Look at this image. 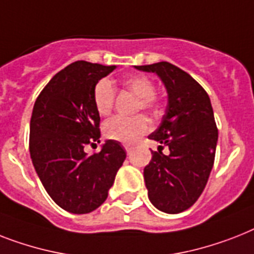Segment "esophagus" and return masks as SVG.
Here are the masks:
<instances>
[{"label": "esophagus", "mask_w": 254, "mask_h": 254, "mask_svg": "<svg viewBox=\"0 0 254 254\" xmlns=\"http://www.w3.org/2000/svg\"><path fill=\"white\" fill-rule=\"evenodd\" d=\"M133 146H125V150H127V154H129V155H130L131 154V151H133Z\"/></svg>", "instance_id": "1"}]
</instances>
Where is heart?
Returning <instances> with one entry per match:
<instances>
[{
  "label": "heart",
  "instance_id": "obj_1",
  "mask_svg": "<svg viewBox=\"0 0 254 254\" xmlns=\"http://www.w3.org/2000/svg\"><path fill=\"white\" fill-rule=\"evenodd\" d=\"M123 86L137 96L135 112L146 111L151 116L159 113V96L155 92L154 80L143 74H130L123 79ZM94 106L100 116H108L115 106L116 91L108 79H100L94 87ZM150 130V124L143 115L134 117H115L104 125V135L108 139L130 145Z\"/></svg>",
  "mask_w": 254,
  "mask_h": 254
}]
</instances>
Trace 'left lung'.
I'll use <instances>...</instances> for the list:
<instances>
[{
	"label": "left lung",
	"instance_id": "8db88e82",
	"mask_svg": "<svg viewBox=\"0 0 254 254\" xmlns=\"http://www.w3.org/2000/svg\"><path fill=\"white\" fill-rule=\"evenodd\" d=\"M156 73L168 92V106L159 127L148 135L159 142L145 167L148 198L168 214L185 211L199 198L215 159L218 127L207 92L187 71L172 64L135 66ZM167 145L170 154L161 150Z\"/></svg>",
	"mask_w": 254,
	"mask_h": 254
}]
</instances>
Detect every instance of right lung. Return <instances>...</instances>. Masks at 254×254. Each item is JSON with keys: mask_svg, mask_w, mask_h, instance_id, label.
Segmentation results:
<instances>
[{"mask_svg": "<svg viewBox=\"0 0 254 254\" xmlns=\"http://www.w3.org/2000/svg\"><path fill=\"white\" fill-rule=\"evenodd\" d=\"M115 69V65L87 61L70 64L41 90L32 109V164L51 198L69 213L98 209L127 158L120 142L112 139L99 152H84L86 145L100 142V116L92 98L95 84Z\"/></svg>", "mask_w": 254, "mask_h": 254, "instance_id": "1", "label": "right lung"}]
</instances>
